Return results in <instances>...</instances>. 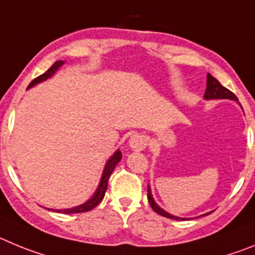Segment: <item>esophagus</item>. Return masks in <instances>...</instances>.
Returning a JSON list of instances; mask_svg holds the SVG:
<instances>
[{
	"instance_id": "obj_1",
	"label": "esophagus",
	"mask_w": 255,
	"mask_h": 255,
	"mask_svg": "<svg viewBox=\"0 0 255 255\" xmlns=\"http://www.w3.org/2000/svg\"><path fill=\"white\" fill-rule=\"evenodd\" d=\"M128 146L134 151H141L147 146V137L142 133H134L128 139Z\"/></svg>"
}]
</instances>
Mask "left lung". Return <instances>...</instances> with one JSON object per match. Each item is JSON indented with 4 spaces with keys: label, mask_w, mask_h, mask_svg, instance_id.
Returning <instances> with one entry per match:
<instances>
[{
    "label": "left lung",
    "mask_w": 255,
    "mask_h": 255,
    "mask_svg": "<svg viewBox=\"0 0 255 255\" xmlns=\"http://www.w3.org/2000/svg\"><path fill=\"white\" fill-rule=\"evenodd\" d=\"M203 98H205L206 100L229 99V100H235V102H238V98H236V96L234 95L230 90H228L226 88H224V86H222V85L220 84V82L212 76V75H210V73H207V88H206V93H205V96H203ZM147 199H148V202H150V205H151V207H152V210L155 211L156 213L161 215V216L167 217V219H171V220H182V221L187 220V219H183V217L174 216V215H171V213H169V212H166L165 210H162V208L160 207L157 203H156L155 199H153L152 193H151L150 185L147 187ZM210 213L211 212H207V213H205V215H201V216H206V215H210Z\"/></svg>",
    "instance_id": "obj_1"
}]
</instances>
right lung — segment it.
I'll use <instances>...</instances> for the list:
<instances>
[{"label": "right lung", "instance_id": "1", "mask_svg": "<svg viewBox=\"0 0 255 255\" xmlns=\"http://www.w3.org/2000/svg\"><path fill=\"white\" fill-rule=\"evenodd\" d=\"M62 65H65V62L57 61L56 63H54V65L47 71V72H44L39 77L34 79L33 81L30 82V85L27 86V89L33 88V86H35L36 84H40V82L45 81V80H48L49 77L53 76L54 73L58 71V68L61 67ZM121 159H122V152H121L119 150H117L116 152L113 153V156H112L111 159L108 160L107 164H105L104 170H103V175H102V178H100L99 185H98V188H96V190H95V193L93 194V197H91L90 199H88V201L85 202V203H82V205L76 206V207L65 208V210H52V211H56V212H59V213H67V215H70V213L88 212V211L93 210L94 207H96V206L99 205L100 202L103 201V198H104L105 192H107V188H108V180H109L112 173H113V170L116 169L117 164L121 161ZM48 210H49V208H48Z\"/></svg>", "mask_w": 255, "mask_h": 255}]
</instances>
